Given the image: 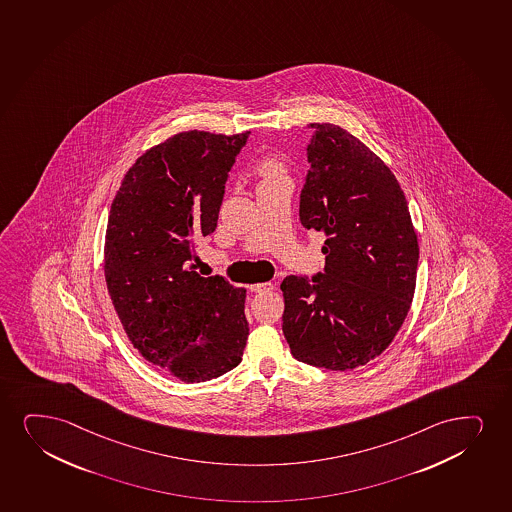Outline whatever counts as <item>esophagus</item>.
Segmentation results:
<instances>
[{
	"label": "esophagus",
	"mask_w": 512,
	"mask_h": 512,
	"mask_svg": "<svg viewBox=\"0 0 512 512\" xmlns=\"http://www.w3.org/2000/svg\"><path fill=\"white\" fill-rule=\"evenodd\" d=\"M274 290V284L272 283H257L250 286V291L253 293H265V291Z\"/></svg>",
	"instance_id": "obj_1"
}]
</instances>
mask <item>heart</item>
Listing matches in <instances>:
<instances>
[{
  "label": "heart",
  "mask_w": 512,
  "mask_h": 512,
  "mask_svg": "<svg viewBox=\"0 0 512 512\" xmlns=\"http://www.w3.org/2000/svg\"><path fill=\"white\" fill-rule=\"evenodd\" d=\"M257 174L262 177V184L283 179L284 167L278 157H265L257 164Z\"/></svg>",
  "instance_id": "b5f03b06"
}]
</instances>
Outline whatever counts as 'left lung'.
Segmentation results:
<instances>
[{"instance_id": "8db88e82", "label": "left lung", "mask_w": 512, "mask_h": 512, "mask_svg": "<svg viewBox=\"0 0 512 512\" xmlns=\"http://www.w3.org/2000/svg\"><path fill=\"white\" fill-rule=\"evenodd\" d=\"M300 222L326 236L324 271L286 276L283 333L310 366L350 371L385 350L411 309L417 234L404 191L362 141L309 124Z\"/></svg>"}]
</instances>
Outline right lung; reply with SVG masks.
Here are the masks:
<instances>
[{
	"instance_id": "right-lung-1",
	"label": "right lung",
	"mask_w": 512,
	"mask_h": 512,
	"mask_svg": "<svg viewBox=\"0 0 512 512\" xmlns=\"http://www.w3.org/2000/svg\"><path fill=\"white\" fill-rule=\"evenodd\" d=\"M248 134L167 139L129 169L108 215L105 279L117 316L139 354L186 383L228 373L247 345V290L188 265L196 238L217 228Z\"/></svg>"
}]
</instances>
